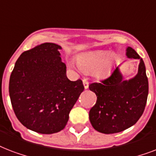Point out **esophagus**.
<instances>
[{"label":"esophagus","instance_id":"1","mask_svg":"<svg viewBox=\"0 0 156 156\" xmlns=\"http://www.w3.org/2000/svg\"><path fill=\"white\" fill-rule=\"evenodd\" d=\"M83 86H84V88H85V89H87L88 87H89V83H88L87 79H86V78H83Z\"/></svg>","mask_w":156,"mask_h":156}]
</instances>
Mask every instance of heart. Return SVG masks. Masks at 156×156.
I'll use <instances>...</instances> for the list:
<instances>
[{
  "label": "heart",
  "instance_id": "1",
  "mask_svg": "<svg viewBox=\"0 0 156 156\" xmlns=\"http://www.w3.org/2000/svg\"><path fill=\"white\" fill-rule=\"evenodd\" d=\"M108 51H93L81 54L77 58V65L85 73H95L96 77H104L112 67V59Z\"/></svg>",
  "mask_w": 156,
  "mask_h": 156
}]
</instances>
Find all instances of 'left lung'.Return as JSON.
<instances>
[{"instance_id": "1", "label": "left lung", "mask_w": 156, "mask_h": 156, "mask_svg": "<svg viewBox=\"0 0 156 156\" xmlns=\"http://www.w3.org/2000/svg\"><path fill=\"white\" fill-rule=\"evenodd\" d=\"M128 58L139 59L137 75L123 80L118 67L100 83H93L89 89L97 100L89 112L91 126L100 133H119L133 126L145 109L148 95V79L143 59L134 49H126Z\"/></svg>"}]
</instances>
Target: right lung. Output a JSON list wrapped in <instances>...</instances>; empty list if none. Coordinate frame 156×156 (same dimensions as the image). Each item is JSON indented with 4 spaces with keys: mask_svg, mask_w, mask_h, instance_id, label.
I'll return each mask as SVG.
<instances>
[{
    "mask_svg": "<svg viewBox=\"0 0 156 156\" xmlns=\"http://www.w3.org/2000/svg\"><path fill=\"white\" fill-rule=\"evenodd\" d=\"M61 46L44 43L23 52L9 78V92L17 118L30 130L51 134L62 130L84 90L81 79L69 80Z\"/></svg>",
    "mask_w": 156,
    "mask_h": 156,
    "instance_id": "1",
    "label": "right lung"
}]
</instances>
